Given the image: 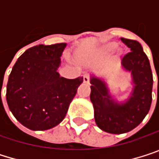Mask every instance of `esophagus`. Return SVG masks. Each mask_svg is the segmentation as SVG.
<instances>
[{
	"mask_svg": "<svg viewBox=\"0 0 159 159\" xmlns=\"http://www.w3.org/2000/svg\"><path fill=\"white\" fill-rule=\"evenodd\" d=\"M83 81H84V83H85V84L89 83V77H88V75H84Z\"/></svg>",
	"mask_w": 159,
	"mask_h": 159,
	"instance_id": "1",
	"label": "esophagus"
}]
</instances>
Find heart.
I'll list each match as a JSON object with an SVG mask.
<instances>
[{
    "mask_svg": "<svg viewBox=\"0 0 159 159\" xmlns=\"http://www.w3.org/2000/svg\"><path fill=\"white\" fill-rule=\"evenodd\" d=\"M115 47H116V44H115V43H109L108 45H106V46H105V49H106V50H108V51H110V50L114 49Z\"/></svg>",
    "mask_w": 159,
    "mask_h": 159,
    "instance_id": "obj_1",
    "label": "heart"
}]
</instances>
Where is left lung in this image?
Listing matches in <instances>:
<instances>
[{"mask_svg": "<svg viewBox=\"0 0 159 159\" xmlns=\"http://www.w3.org/2000/svg\"><path fill=\"white\" fill-rule=\"evenodd\" d=\"M120 40L131 48L121 60L123 69L132 75L134 88L131 97L125 102H117L103 80L96 76L90 79V99L96 123L102 131L115 134L128 133L143 121L151 107L153 88L150 62L141 44L124 38Z\"/></svg>", "mask_w": 159, "mask_h": 159, "instance_id": "left-lung-1", "label": "left lung"}]
</instances>
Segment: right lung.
Segmentation results:
<instances>
[{
    "mask_svg": "<svg viewBox=\"0 0 159 159\" xmlns=\"http://www.w3.org/2000/svg\"><path fill=\"white\" fill-rule=\"evenodd\" d=\"M66 43L26 49L9 75L6 100L16 120L33 131H45L64 119L83 77L67 79L57 72Z\"/></svg>",
    "mask_w": 159,
    "mask_h": 159,
    "instance_id": "1",
    "label": "right lung"
}]
</instances>
